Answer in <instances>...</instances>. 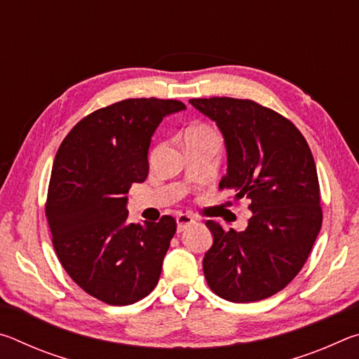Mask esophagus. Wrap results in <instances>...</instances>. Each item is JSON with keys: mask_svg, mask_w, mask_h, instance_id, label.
Returning <instances> with one entry per match:
<instances>
[{"mask_svg": "<svg viewBox=\"0 0 359 359\" xmlns=\"http://www.w3.org/2000/svg\"><path fill=\"white\" fill-rule=\"evenodd\" d=\"M194 223V218L188 214H179L177 215V231H184L187 226H190V224Z\"/></svg>", "mask_w": 359, "mask_h": 359, "instance_id": "34e87169", "label": "esophagus"}]
</instances>
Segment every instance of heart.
Segmentation results:
<instances>
[{"label": "heart", "mask_w": 359, "mask_h": 359, "mask_svg": "<svg viewBox=\"0 0 359 359\" xmlns=\"http://www.w3.org/2000/svg\"><path fill=\"white\" fill-rule=\"evenodd\" d=\"M193 130H203V128H193Z\"/></svg>", "instance_id": "obj_1"}]
</instances>
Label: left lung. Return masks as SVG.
Listing matches in <instances>:
<instances>
[{
    "mask_svg": "<svg viewBox=\"0 0 359 359\" xmlns=\"http://www.w3.org/2000/svg\"><path fill=\"white\" fill-rule=\"evenodd\" d=\"M190 104L223 135L228 169L220 190L233 191L234 201L247 198L252 210L244 231L205 223L214 236L203 259L205 280L231 302L266 299L297 276L320 233L323 214L312 151L288 118L255 101L199 98Z\"/></svg>",
    "mask_w": 359,
    "mask_h": 359,
    "instance_id": "obj_1",
    "label": "left lung"
}]
</instances>
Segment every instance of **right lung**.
Here are the masks:
<instances>
[{
    "instance_id": "1",
    "label": "right lung",
    "mask_w": 359,
    "mask_h": 359,
    "mask_svg": "<svg viewBox=\"0 0 359 359\" xmlns=\"http://www.w3.org/2000/svg\"><path fill=\"white\" fill-rule=\"evenodd\" d=\"M175 100L133 98L87 115L69 131L53 161L46 217L68 276L109 306H128L158 283L175 220L130 223L131 184L149 175V147Z\"/></svg>"
}]
</instances>
